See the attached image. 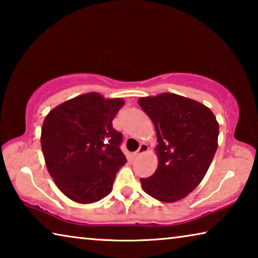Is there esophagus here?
<instances>
[{
  "mask_svg": "<svg viewBox=\"0 0 258 258\" xmlns=\"http://www.w3.org/2000/svg\"><path fill=\"white\" fill-rule=\"evenodd\" d=\"M148 149H149V147H148L146 143H141V145H140L139 149L135 151L134 156H139V155H141V154H145V152L148 151Z\"/></svg>",
  "mask_w": 258,
  "mask_h": 258,
  "instance_id": "obj_1",
  "label": "esophagus"
}]
</instances>
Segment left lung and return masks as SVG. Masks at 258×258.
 Masks as SVG:
<instances>
[{"mask_svg": "<svg viewBox=\"0 0 258 258\" xmlns=\"http://www.w3.org/2000/svg\"><path fill=\"white\" fill-rule=\"evenodd\" d=\"M155 125L158 167L140 178L159 202L174 203L194 191L206 175L217 149L218 123L204 104L174 93L139 100Z\"/></svg>", "mask_w": 258, "mask_h": 258, "instance_id": "left-lung-1", "label": "left lung"}]
</instances>
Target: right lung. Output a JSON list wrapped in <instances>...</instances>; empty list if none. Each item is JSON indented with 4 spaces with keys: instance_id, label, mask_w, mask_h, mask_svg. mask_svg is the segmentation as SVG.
I'll return each instance as SVG.
<instances>
[{
    "instance_id": "right-lung-1",
    "label": "right lung",
    "mask_w": 258,
    "mask_h": 258,
    "mask_svg": "<svg viewBox=\"0 0 258 258\" xmlns=\"http://www.w3.org/2000/svg\"><path fill=\"white\" fill-rule=\"evenodd\" d=\"M121 99L86 93L59 104L42 126L41 146L50 175L69 199L91 204L110 194L118 169L126 163L123 135L112 119Z\"/></svg>"
}]
</instances>
